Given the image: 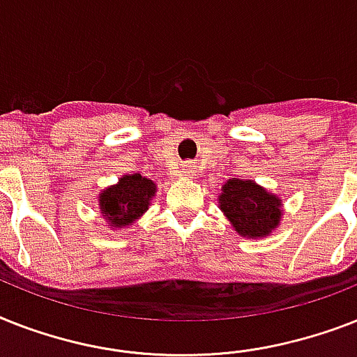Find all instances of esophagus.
<instances>
[{
    "label": "esophagus",
    "instance_id": "esophagus-1",
    "mask_svg": "<svg viewBox=\"0 0 357 357\" xmlns=\"http://www.w3.org/2000/svg\"><path fill=\"white\" fill-rule=\"evenodd\" d=\"M183 174H185V176H192V174H194V167H192V165H190V163L185 165V167H183Z\"/></svg>",
    "mask_w": 357,
    "mask_h": 357
}]
</instances>
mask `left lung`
I'll list each match as a JSON object with an SVG mask.
<instances>
[{
	"mask_svg": "<svg viewBox=\"0 0 357 357\" xmlns=\"http://www.w3.org/2000/svg\"><path fill=\"white\" fill-rule=\"evenodd\" d=\"M220 208L242 236H266L280 222V199L251 179H229L220 194Z\"/></svg>",
	"mask_w": 357,
	"mask_h": 357,
	"instance_id": "1",
	"label": "left lung"
}]
</instances>
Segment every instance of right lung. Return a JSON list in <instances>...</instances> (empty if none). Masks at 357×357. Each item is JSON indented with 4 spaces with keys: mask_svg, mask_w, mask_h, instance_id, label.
Here are the masks:
<instances>
[{
    "mask_svg": "<svg viewBox=\"0 0 357 357\" xmlns=\"http://www.w3.org/2000/svg\"><path fill=\"white\" fill-rule=\"evenodd\" d=\"M155 194L152 179L143 178L141 174L124 176L117 185L106 188L100 194L102 216L109 220L115 227L132 225L141 214L149 208L150 198Z\"/></svg>",
    "mask_w": 357,
    "mask_h": 357,
    "instance_id": "right-lung-1",
    "label": "right lung"
}]
</instances>
